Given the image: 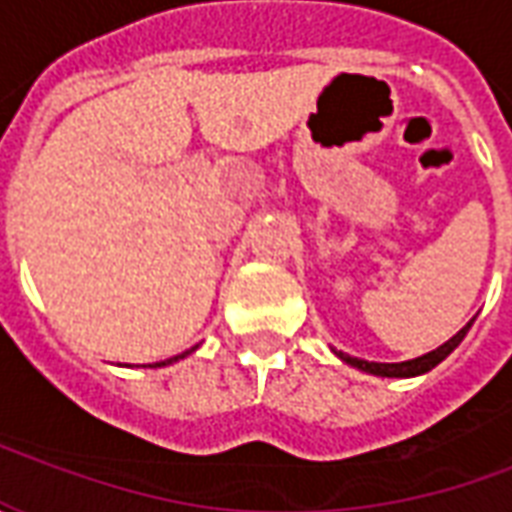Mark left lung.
Masks as SVG:
<instances>
[{
	"mask_svg": "<svg viewBox=\"0 0 512 512\" xmlns=\"http://www.w3.org/2000/svg\"><path fill=\"white\" fill-rule=\"evenodd\" d=\"M472 329V321L463 326L461 332L450 337L447 343L439 345L436 351H430L425 356H417V359H408V362H395V365H386V362H367V359H356V356H348L343 351H337V356L348 362L351 367H359V370H365V373H373V376H384V378H411V376H422V373H428L433 367L444 362L447 356L461 345V340L466 337V332Z\"/></svg>",
	"mask_w": 512,
	"mask_h": 512,
	"instance_id": "left-lung-1",
	"label": "left lung"
}]
</instances>
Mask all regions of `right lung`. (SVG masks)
Listing matches in <instances>:
<instances>
[{"mask_svg":"<svg viewBox=\"0 0 512 512\" xmlns=\"http://www.w3.org/2000/svg\"><path fill=\"white\" fill-rule=\"evenodd\" d=\"M194 348H197V345H194ZM194 348H191V351H194ZM191 351H183V354L172 356V359H167V362H156V365H147V367H164V365H172V362H178V359H183V356H189Z\"/></svg>","mask_w":512,"mask_h":512,"instance_id":"obj_1","label":"right lung"}]
</instances>
